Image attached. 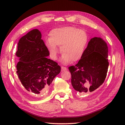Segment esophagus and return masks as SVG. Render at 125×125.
I'll return each instance as SVG.
<instances>
[{"label":"esophagus","mask_w":125,"mask_h":125,"mask_svg":"<svg viewBox=\"0 0 125 125\" xmlns=\"http://www.w3.org/2000/svg\"><path fill=\"white\" fill-rule=\"evenodd\" d=\"M61 70H62V71H63L67 70L68 69L64 67H61Z\"/></svg>","instance_id":"1"}]
</instances>
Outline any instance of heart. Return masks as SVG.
Masks as SVG:
<instances>
[{"instance_id":"1","label":"heart","mask_w":125,"mask_h":125,"mask_svg":"<svg viewBox=\"0 0 125 125\" xmlns=\"http://www.w3.org/2000/svg\"><path fill=\"white\" fill-rule=\"evenodd\" d=\"M88 35L85 31L74 27L56 28L50 33V38L45 41L50 56L57 58L58 46L62 52L61 60L64 64L81 60L88 43Z\"/></svg>"}]
</instances>
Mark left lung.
Returning a JSON list of instances; mask_svg holds the SVG:
<instances>
[{
  "label": "left lung",
  "mask_w": 125,
  "mask_h": 125,
  "mask_svg": "<svg viewBox=\"0 0 125 125\" xmlns=\"http://www.w3.org/2000/svg\"><path fill=\"white\" fill-rule=\"evenodd\" d=\"M108 47L104 40L94 37L89 42L83 56L77 64L69 67L71 84L81 94L94 91L106 77L109 63Z\"/></svg>",
  "instance_id": "8db88e82"
}]
</instances>
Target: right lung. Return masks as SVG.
<instances>
[{"mask_svg":"<svg viewBox=\"0 0 125 125\" xmlns=\"http://www.w3.org/2000/svg\"><path fill=\"white\" fill-rule=\"evenodd\" d=\"M41 33L34 29L19 41L16 55L19 58L17 73L26 91L31 98L49 89L61 71L57 63L48 58L49 55Z\"/></svg>","mask_w":125,"mask_h":125,"instance_id":"add662e5","label":"right lung"}]
</instances>
